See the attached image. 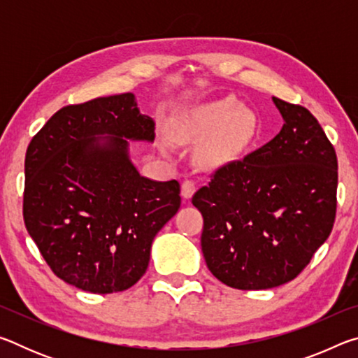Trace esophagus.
Returning a JSON list of instances; mask_svg holds the SVG:
<instances>
[{
  "label": "esophagus",
  "instance_id": "obj_1",
  "mask_svg": "<svg viewBox=\"0 0 358 358\" xmlns=\"http://www.w3.org/2000/svg\"><path fill=\"white\" fill-rule=\"evenodd\" d=\"M194 192H196V183L191 180H185L181 183V196H183V199H191Z\"/></svg>",
  "mask_w": 358,
  "mask_h": 358
}]
</instances>
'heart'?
Masks as SVG:
<instances>
[{
  "instance_id": "heart-1",
  "label": "heart",
  "mask_w": 358,
  "mask_h": 358,
  "mask_svg": "<svg viewBox=\"0 0 358 358\" xmlns=\"http://www.w3.org/2000/svg\"><path fill=\"white\" fill-rule=\"evenodd\" d=\"M256 117L232 99H217L191 107L175 121L177 141H192L208 136L199 147L197 156L203 164H216L238 153L256 134Z\"/></svg>"
}]
</instances>
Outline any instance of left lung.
Masks as SVG:
<instances>
[{"label":"left lung","instance_id":"1","mask_svg":"<svg viewBox=\"0 0 358 358\" xmlns=\"http://www.w3.org/2000/svg\"><path fill=\"white\" fill-rule=\"evenodd\" d=\"M271 101L284 121L280 134L217 169L192 196L208 270L240 290L292 281L329 238L336 215L335 148L308 108Z\"/></svg>","mask_w":358,"mask_h":358}]
</instances>
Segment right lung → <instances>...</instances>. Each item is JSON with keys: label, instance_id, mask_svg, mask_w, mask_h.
Masks as SVG:
<instances>
[{"label": "right lung", "instance_id": "add662e5", "mask_svg": "<svg viewBox=\"0 0 358 358\" xmlns=\"http://www.w3.org/2000/svg\"><path fill=\"white\" fill-rule=\"evenodd\" d=\"M129 141L153 143L155 121L123 93L63 107L27 150L29 237L53 273L85 292L134 286L156 234L180 208L178 181L142 177Z\"/></svg>", "mask_w": 358, "mask_h": 358}]
</instances>
